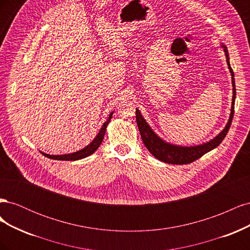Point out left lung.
<instances>
[{"label": "left lung", "instance_id": "obj_1", "mask_svg": "<svg viewBox=\"0 0 250 250\" xmlns=\"http://www.w3.org/2000/svg\"><path fill=\"white\" fill-rule=\"evenodd\" d=\"M223 47V46H222ZM224 51L226 54V62H228L229 69L231 74L232 78V102H231V112L230 117L228 124H226L224 129L219 133L217 137L206 144H202L199 146H194V147H180L175 145H170V144L164 142L161 140L157 135L152 131V129L149 127V125L146 123V121L144 120L142 117L140 110L137 108L135 113H137V124L139 127V130L141 133V138L143 140V143L145 144L146 148L150 151V153L153 156H155L157 160H160L164 163L172 164V165H186L193 163L194 161L198 160L202 155L208 153V151L213 150L217 146H219L226 134L229 132V129L231 124V121L233 118V111H234V99H236V85H234V76H233V71L229 64V58L228 54V50L226 47H224Z\"/></svg>", "mask_w": 250, "mask_h": 250}]
</instances>
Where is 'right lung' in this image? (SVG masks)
<instances>
[{"instance_id":"1","label":"right lung","mask_w":250,"mask_h":250,"mask_svg":"<svg viewBox=\"0 0 250 250\" xmlns=\"http://www.w3.org/2000/svg\"><path fill=\"white\" fill-rule=\"evenodd\" d=\"M112 117V112L109 115L108 119L106 122H105L102 126V128L100 129L99 133L97 134V137L94 139V141L89 144L88 146H86L85 148H83L79 151H77V152H74V153H70V154H62V155H50V154H46L42 152V155L47 156L49 158H51V160H57V161H78V160H81V158H84L90 154H93L95 151L99 148V146L101 145V143L103 141V138H104V134H105V130H106V127L109 123V121Z\"/></svg>"}]
</instances>
